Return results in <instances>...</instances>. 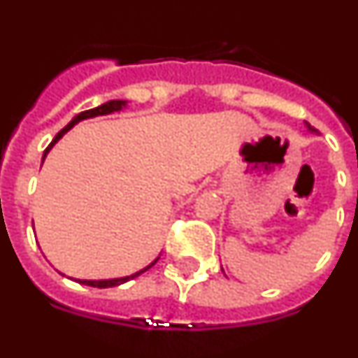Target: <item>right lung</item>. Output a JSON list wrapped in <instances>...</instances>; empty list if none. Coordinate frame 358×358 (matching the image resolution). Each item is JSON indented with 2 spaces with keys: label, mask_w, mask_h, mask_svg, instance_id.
Masks as SVG:
<instances>
[{
  "label": "right lung",
  "mask_w": 358,
  "mask_h": 358,
  "mask_svg": "<svg viewBox=\"0 0 358 358\" xmlns=\"http://www.w3.org/2000/svg\"><path fill=\"white\" fill-rule=\"evenodd\" d=\"M123 106H125V102H123V100H110V102H107V103H102V106L94 107V109H90V110H82L80 115H77V116H75V118H73L71 122H69L68 125H66V127L62 129V131L59 132V134L55 136V138H53V141H52V143L48 145V148H46V150H44V156H43V159H44V157H46V154H48V152H50V148H52L53 145L57 143V141L61 140L62 136H64L66 132H68L69 129H71L73 125H75V123H78V122H80V120H85V118H93V116H100V115H109V113H115V110H120V109H122ZM156 262H157V260H154V262H152L150 265H148L147 268H143V271H140V273H136V274H132V276H127V278H118V280H100V281L80 280V281H78V283H84V285H90V287H98V289H107V287H116V285H122V283H125V281H129V280H134L136 276H140L141 273H145V271H148V268H150L152 265L156 264Z\"/></svg>",
  "instance_id": "add662e5"
}]
</instances>
